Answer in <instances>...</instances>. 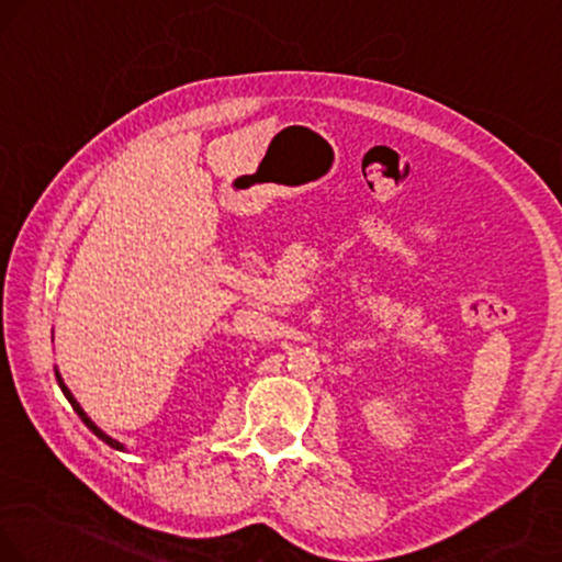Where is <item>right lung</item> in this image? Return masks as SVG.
I'll use <instances>...</instances> for the list:
<instances>
[{"instance_id":"right-lung-1","label":"right lung","mask_w":562,"mask_h":562,"mask_svg":"<svg viewBox=\"0 0 562 562\" xmlns=\"http://www.w3.org/2000/svg\"><path fill=\"white\" fill-rule=\"evenodd\" d=\"M57 383H59V387H61V393H65V396H67V401H69V404H72V408H75V412H78V417H80L82 422H86V427L90 429V432H93V435H99V438H101L103 442H106V446H112V448H116V450H124V446H122V442H116L114 438H109V435H106V432H103V429H99V427H95V425H93V422H90V419H88V414H86V412H82V408H80V404H78V401H75V396H72V393H69V387L65 385V380H61V375H59V372H57Z\"/></svg>"}]
</instances>
